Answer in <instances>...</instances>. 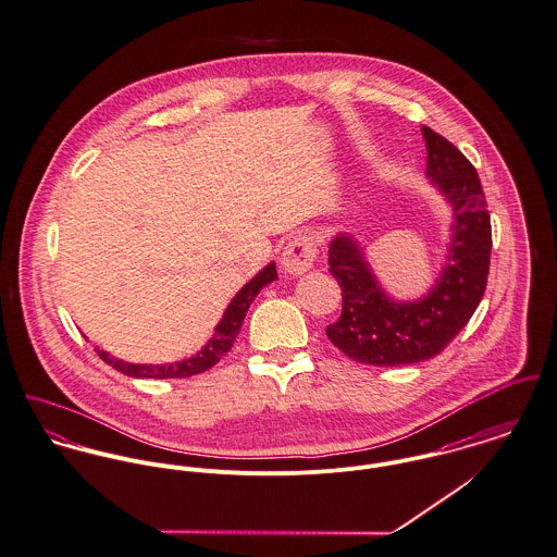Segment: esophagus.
<instances>
[{
  "instance_id": "esophagus-1",
  "label": "esophagus",
  "mask_w": 557,
  "mask_h": 557,
  "mask_svg": "<svg viewBox=\"0 0 557 557\" xmlns=\"http://www.w3.org/2000/svg\"><path fill=\"white\" fill-rule=\"evenodd\" d=\"M317 259V245L310 236L306 234H298L294 236L285 251L281 255V263H283V270L289 272V274H304L306 270L312 268V261Z\"/></svg>"
}]
</instances>
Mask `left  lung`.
Wrapping results in <instances>:
<instances>
[{
	"label": "left lung",
	"mask_w": 557,
	"mask_h": 557,
	"mask_svg": "<svg viewBox=\"0 0 557 557\" xmlns=\"http://www.w3.org/2000/svg\"><path fill=\"white\" fill-rule=\"evenodd\" d=\"M428 176L454 206L451 255L441 281L419 302H392L351 238L330 245V274L343 289V312L325 327L347 357L370 366H406L441 354L481 302L492 255V223L474 165L447 138L423 127Z\"/></svg>",
	"instance_id": "1"
}]
</instances>
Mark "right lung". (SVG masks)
Wrapping results in <instances>:
<instances>
[{"mask_svg":"<svg viewBox=\"0 0 557 557\" xmlns=\"http://www.w3.org/2000/svg\"><path fill=\"white\" fill-rule=\"evenodd\" d=\"M276 278V265L270 263L268 268H263L251 283H247L232 304L227 306L221 323L214 330V336L210 338V343L203 347L202 351L194 355L191 359H183L176 363H165V366H140V363H127L121 359H114L106 351L96 349L101 359L112 366L114 370H119L121 374L134 376V379H187V376H196L202 374L206 370H210L223 355L227 354L234 345V341L240 334L243 321L247 317L249 306L253 304L255 296Z\"/></svg>","mask_w":557,"mask_h":557,"instance_id":"1","label":"right lung"}]
</instances>
